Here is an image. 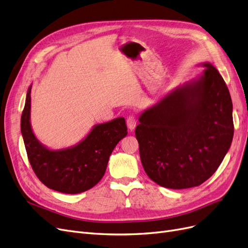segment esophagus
<instances>
[{"label": "esophagus", "mask_w": 248, "mask_h": 248, "mask_svg": "<svg viewBox=\"0 0 248 248\" xmlns=\"http://www.w3.org/2000/svg\"><path fill=\"white\" fill-rule=\"evenodd\" d=\"M126 125L129 127V130L131 132H133L135 130V127L137 125V122H136V118L134 116H129L126 118Z\"/></svg>", "instance_id": "1"}]
</instances>
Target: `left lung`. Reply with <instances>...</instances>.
Instances as JSON below:
<instances>
[{"mask_svg": "<svg viewBox=\"0 0 248 248\" xmlns=\"http://www.w3.org/2000/svg\"><path fill=\"white\" fill-rule=\"evenodd\" d=\"M203 72L171 90L140 114L136 127L142 166L159 186L186 189L212 177L230 149L233 104L222 76Z\"/></svg>", "mask_w": 248, "mask_h": 248, "instance_id": "obj_1", "label": "left lung"}]
</instances>
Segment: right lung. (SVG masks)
I'll return each mask as SVG.
<instances>
[{
  "instance_id": "obj_1",
  "label": "right lung",
  "mask_w": 248,
  "mask_h": 248,
  "mask_svg": "<svg viewBox=\"0 0 248 248\" xmlns=\"http://www.w3.org/2000/svg\"><path fill=\"white\" fill-rule=\"evenodd\" d=\"M31 85L26 93L21 115V134L27 157L44 185L65 194H78L93 188L103 178L109 156L127 135L124 117L95 124L78 144L50 149L33 134L31 124Z\"/></svg>"
}]
</instances>
